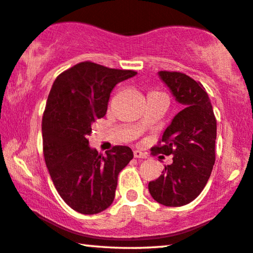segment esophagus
Segmentation results:
<instances>
[{
    "label": "esophagus",
    "mask_w": 253,
    "mask_h": 253,
    "mask_svg": "<svg viewBox=\"0 0 253 253\" xmlns=\"http://www.w3.org/2000/svg\"><path fill=\"white\" fill-rule=\"evenodd\" d=\"M133 156L135 158H147V154L146 153H142L141 150H134L133 151Z\"/></svg>",
    "instance_id": "esophagus-1"
}]
</instances>
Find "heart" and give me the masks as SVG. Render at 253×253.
Listing matches in <instances>:
<instances>
[{
  "instance_id": "obj_1",
  "label": "heart",
  "mask_w": 253,
  "mask_h": 253,
  "mask_svg": "<svg viewBox=\"0 0 253 253\" xmlns=\"http://www.w3.org/2000/svg\"><path fill=\"white\" fill-rule=\"evenodd\" d=\"M150 96H164V97H166L164 94H163V92L157 91V90L150 91V92H149V97H150Z\"/></svg>"
}]
</instances>
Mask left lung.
I'll use <instances>...</instances> for the list:
<instances>
[{
	"label": "left lung",
	"instance_id": "obj_1",
	"mask_svg": "<svg viewBox=\"0 0 253 253\" xmlns=\"http://www.w3.org/2000/svg\"><path fill=\"white\" fill-rule=\"evenodd\" d=\"M159 77L184 108L151 148L153 155H170L173 162L157 180L149 182L148 189L157 203L180 207L196 199L211 177L217 123L211 99L199 81L177 71H161Z\"/></svg>",
	"mask_w": 253,
	"mask_h": 253
}]
</instances>
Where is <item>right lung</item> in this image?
<instances>
[{
  "label": "right lung",
  "instance_id": "right-lung-1",
  "mask_svg": "<svg viewBox=\"0 0 253 253\" xmlns=\"http://www.w3.org/2000/svg\"><path fill=\"white\" fill-rule=\"evenodd\" d=\"M137 75L86 61L54 81L42 114V153L53 184L73 211L94 215L110 207L119 173L133 158L131 148L114 146L106 156L89 147L88 135L106 114L116 84Z\"/></svg>",
  "mask_w": 253,
  "mask_h": 253
}]
</instances>
